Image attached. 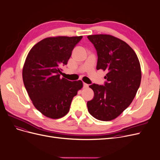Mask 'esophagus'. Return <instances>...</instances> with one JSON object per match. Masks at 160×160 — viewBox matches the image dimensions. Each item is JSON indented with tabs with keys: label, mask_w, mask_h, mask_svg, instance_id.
Wrapping results in <instances>:
<instances>
[{
	"label": "esophagus",
	"mask_w": 160,
	"mask_h": 160,
	"mask_svg": "<svg viewBox=\"0 0 160 160\" xmlns=\"http://www.w3.org/2000/svg\"><path fill=\"white\" fill-rule=\"evenodd\" d=\"M88 87H89L88 84H87L85 83H83V88H88Z\"/></svg>",
	"instance_id": "34e87169"
}]
</instances>
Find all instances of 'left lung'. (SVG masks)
Segmentation results:
<instances>
[{
    "label": "left lung",
    "mask_w": 160,
    "mask_h": 160,
    "mask_svg": "<svg viewBox=\"0 0 160 160\" xmlns=\"http://www.w3.org/2000/svg\"><path fill=\"white\" fill-rule=\"evenodd\" d=\"M88 38L98 53L97 69L108 72L105 85L89 86L94 98L87 103L88 111L95 119L108 122L132 103L141 83V67L136 53L125 41L109 35Z\"/></svg>",
    "instance_id": "1"
}]
</instances>
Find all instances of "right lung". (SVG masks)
<instances>
[{
  "label": "right lung",
  "instance_id": "1",
  "mask_svg": "<svg viewBox=\"0 0 160 160\" xmlns=\"http://www.w3.org/2000/svg\"><path fill=\"white\" fill-rule=\"evenodd\" d=\"M79 37H48L34 45L22 69V79L35 108L47 118L59 119L69 112L72 98L83 88L81 80L61 78Z\"/></svg>",
  "mask_w": 160,
  "mask_h": 160
}]
</instances>
